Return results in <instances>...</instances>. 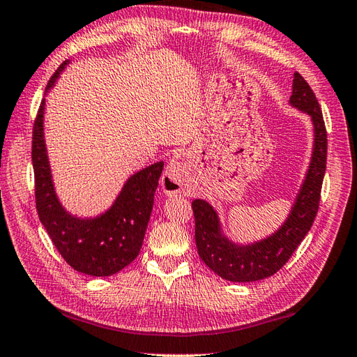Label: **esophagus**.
<instances>
[{
    "instance_id": "1",
    "label": "esophagus",
    "mask_w": 357,
    "mask_h": 357,
    "mask_svg": "<svg viewBox=\"0 0 357 357\" xmlns=\"http://www.w3.org/2000/svg\"><path fill=\"white\" fill-rule=\"evenodd\" d=\"M185 177H186V166L177 162L172 160L162 176V188L163 191L174 197L177 194H185L186 192V183H185Z\"/></svg>"
}]
</instances>
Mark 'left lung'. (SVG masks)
<instances>
[{
    "label": "left lung",
    "mask_w": 357,
    "mask_h": 357,
    "mask_svg": "<svg viewBox=\"0 0 357 357\" xmlns=\"http://www.w3.org/2000/svg\"><path fill=\"white\" fill-rule=\"evenodd\" d=\"M290 105L312 117L314 142L304 183L286 223L278 231L248 245L235 244L221 231L218 215L212 206L204 200L192 202L197 250L203 263L223 280L250 282L275 275L304 240L318 213L327 165V130L319 102L299 73H295L293 77Z\"/></svg>",
    "instance_id": "1"
}]
</instances>
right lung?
I'll return each instance as SVG.
<instances>
[{
	"mask_svg": "<svg viewBox=\"0 0 357 357\" xmlns=\"http://www.w3.org/2000/svg\"><path fill=\"white\" fill-rule=\"evenodd\" d=\"M70 61H64L47 84L49 91ZM44 107L41 100L33 125L31 162L35 172V199L39 220L61 257L75 271L91 276L121 272L137 258L151 217L154 192L163 169L157 162L134 174L112 208L96 218H77L68 213L54 192L44 140Z\"/></svg>",
	"mask_w": 357,
	"mask_h": 357,
	"instance_id": "obj_1",
	"label": "right lung"
}]
</instances>
